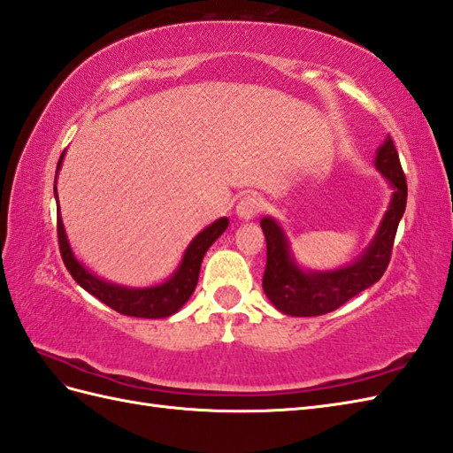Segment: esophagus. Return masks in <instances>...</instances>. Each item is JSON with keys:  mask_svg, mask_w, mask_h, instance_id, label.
I'll list each match as a JSON object with an SVG mask.
<instances>
[{"mask_svg": "<svg viewBox=\"0 0 453 453\" xmlns=\"http://www.w3.org/2000/svg\"><path fill=\"white\" fill-rule=\"evenodd\" d=\"M262 208V201L260 196L257 195H245L242 199L237 203L235 206V214L239 219H242V222H249V219L257 218V214L260 212Z\"/></svg>", "mask_w": 453, "mask_h": 453, "instance_id": "obj_1", "label": "esophagus"}]
</instances>
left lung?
<instances>
[{
	"mask_svg": "<svg viewBox=\"0 0 453 453\" xmlns=\"http://www.w3.org/2000/svg\"><path fill=\"white\" fill-rule=\"evenodd\" d=\"M375 168L390 188V201L369 245L350 262L334 270H308L295 258L283 226L264 216L260 226L268 245V262L262 287L270 303L287 316H323L348 303L357 293L375 285L385 273L396 229L405 212L408 185L400 166L398 150L390 135L377 149Z\"/></svg>",
	"mask_w": 453,
	"mask_h": 453,
	"instance_id": "8db88e82",
	"label": "left lung"
}]
</instances>
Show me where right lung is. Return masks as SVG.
I'll return each instance as SVG.
<instances>
[{
	"mask_svg": "<svg viewBox=\"0 0 453 453\" xmlns=\"http://www.w3.org/2000/svg\"><path fill=\"white\" fill-rule=\"evenodd\" d=\"M65 150L59 158V165H57L55 172V201H57V234H59V247H61V257L66 265V270L71 272L74 281L86 288L89 295L99 298L101 303H105L112 310L119 311L124 316L132 318H145V319H158V318H168L176 314L181 306L191 298L196 281H199V272L201 264L206 250L212 247V242L224 234L229 226V219L218 218L216 222L206 226L203 231L196 234L188 249L183 250V257L178 264V268L170 273L168 280L157 285L149 287H127L120 283H112L103 280L96 272L86 268L82 260H78L74 254L71 242H68L63 216H61V206H59V195H57V176H59V170L63 166Z\"/></svg>",
	"mask_w": 453,
	"mask_h": 453,
	"instance_id": "1",
	"label": "right lung"
}]
</instances>
